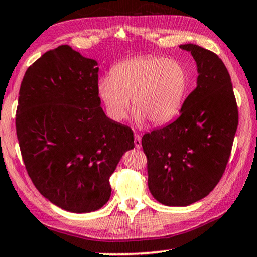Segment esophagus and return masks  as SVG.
<instances>
[{"instance_id":"esophagus-1","label":"esophagus","mask_w":257,"mask_h":257,"mask_svg":"<svg viewBox=\"0 0 257 257\" xmlns=\"http://www.w3.org/2000/svg\"><path fill=\"white\" fill-rule=\"evenodd\" d=\"M134 136H135V139H134L135 147L138 148V149H140V148H141V136H140L139 133H135Z\"/></svg>"}]
</instances>
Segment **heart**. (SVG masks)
<instances>
[{"instance_id":"obj_1","label":"heart","mask_w":257,"mask_h":257,"mask_svg":"<svg viewBox=\"0 0 257 257\" xmlns=\"http://www.w3.org/2000/svg\"><path fill=\"white\" fill-rule=\"evenodd\" d=\"M188 74L184 64L171 58L134 57L116 64L110 77L100 78L98 93L113 119L126 116L129 98L135 119L160 125L180 111L187 95Z\"/></svg>"}]
</instances>
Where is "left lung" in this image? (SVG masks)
Segmentation results:
<instances>
[{
	"mask_svg": "<svg viewBox=\"0 0 257 257\" xmlns=\"http://www.w3.org/2000/svg\"><path fill=\"white\" fill-rule=\"evenodd\" d=\"M198 66V85L174 122L142 136L148 187L168 206H187L206 197L223 177L238 125L231 78L216 53L181 45Z\"/></svg>",
	"mask_w": 257,
	"mask_h": 257,
	"instance_id": "8db88e82",
	"label": "left lung"
}]
</instances>
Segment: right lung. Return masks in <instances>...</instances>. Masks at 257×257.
Returning a JSON list of instances; mask_svg holds the SVG:
<instances>
[{"mask_svg":"<svg viewBox=\"0 0 257 257\" xmlns=\"http://www.w3.org/2000/svg\"><path fill=\"white\" fill-rule=\"evenodd\" d=\"M19 95L16 135L37 190L70 212L100 209L134 134L103 111L97 61L69 45L47 51L26 71Z\"/></svg>","mask_w":257,"mask_h":257,"instance_id":"right-lung-1","label":"right lung"}]
</instances>
